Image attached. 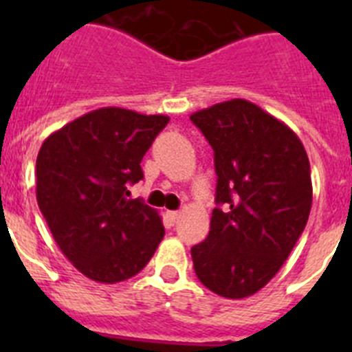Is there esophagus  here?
Wrapping results in <instances>:
<instances>
[{
  "instance_id": "obj_1",
  "label": "esophagus",
  "mask_w": 352,
  "mask_h": 352,
  "mask_svg": "<svg viewBox=\"0 0 352 352\" xmlns=\"http://www.w3.org/2000/svg\"><path fill=\"white\" fill-rule=\"evenodd\" d=\"M167 217L170 219V222H178L182 213H179V211H167Z\"/></svg>"
}]
</instances>
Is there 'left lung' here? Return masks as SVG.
<instances>
[{
    "label": "left lung",
    "mask_w": 352,
    "mask_h": 352,
    "mask_svg": "<svg viewBox=\"0 0 352 352\" xmlns=\"http://www.w3.org/2000/svg\"><path fill=\"white\" fill-rule=\"evenodd\" d=\"M214 151L217 204L210 234L192 247L201 284L241 300L278 273L312 208L310 162L285 123L243 98L190 116Z\"/></svg>",
    "instance_id": "8db88e82"
}]
</instances>
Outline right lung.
Segmentation results:
<instances>
[{"label":"right lung","instance_id":"1","mask_svg":"<svg viewBox=\"0 0 352 352\" xmlns=\"http://www.w3.org/2000/svg\"><path fill=\"white\" fill-rule=\"evenodd\" d=\"M164 114L102 107L43 141L36 157V201L65 257L82 275L116 284L138 275L166 229L157 210L130 199L141 160Z\"/></svg>","mask_w":352,"mask_h":352}]
</instances>
